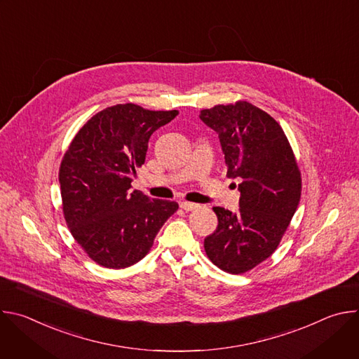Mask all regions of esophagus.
I'll return each mask as SVG.
<instances>
[{"label":"esophagus","mask_w":359,"mask_h":359,"mask_svg":"<svg viewBox=\"0 0 359 359\" xmlns=\"http://www.w3.org/2000/svg\"><path fill=\"white\" fill-rule=\"evenodd\" d=\"M180 208L186 212H190V210H194L198 208L197 203H190V201H180Z\"/></svg>","instance_id":"esophagus-1"}]
</instances>
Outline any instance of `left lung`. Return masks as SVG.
<instances>
[{
  "label": "left lung",
  "mask_w": 359,
  "mask_h": 359,
  "mask_svg": "<svg viewBox=\"0 0 359 359\" xmlns=\"http://www.w3.org/2000/svg\"><path fill=\"white\" fill-rule=\"evenodd\" d=\"M220 139L227 176L240 182L238 212L213 208L219 224L204 238L208 257L241 274L277 248L301 196V176L281 126L245 100L200 112Z\"/></svg>",
  "instance_id": "left-lung-1"
}]
</instances>
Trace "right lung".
Instances as JSON below:
<instances>
[{"label": "right lung", "instance_id": "obj_1", "mask_svg": "<svg viewBox=\"0 0 359 359\" xmlns=\"http://www.w3.org/2000/svg\"><path fill=\"white\" fill-rule=\"evenodd\" d=\"M177 114L111 107L90 118L67 150L60 169L65 220L97 264L125 269L142 260L179 209L176 201L151 198L130 184L151 133Z\"/></svg>", "mask_w": 359, "mask_h": 359}]
</instances>
